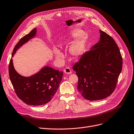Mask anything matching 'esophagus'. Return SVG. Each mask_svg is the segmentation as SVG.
I'll list each match as a JSON object with an SVG mask.
<instances>
[{"label": "esophagus", "mask_w": 134, "mask_h": 134, "mask_svg": "<svg viewBox=\"0 0 134 134\" xmlns=\"http://www.w3.org/2000/svg\"><path fill=\"white\" fill-rule=\"evenodd\" d=\"M63 72H64V73H65L66 74H70L72 73V72L71 71L70 68H68V67H67L65 69H64Z\"/></svg>", "instance_id": "1"}]
</instances>
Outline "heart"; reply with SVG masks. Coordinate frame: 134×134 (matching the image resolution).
<instances>
[{"mask_svg": "<svg viewBox=\"0 0 134 134\" xmlns=\"http://www.w3.org/2000/svg\"><path fill=\"white\" fill-rule=\"evenodd\" d=\"M69 38L74 39V41L69 48V53L72 57H78L82 55L85 51L86 41L88 38V34L86 32L80 30H74L69 33ZM54 53L56 59L59 61L63 59L64 55L61 52L55 49Z\"/></svg>", "mask_w": 134, "mask_h": 134, "instance_id": "1", "label": "heart"}]
</instances>
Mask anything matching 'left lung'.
<instances>
[{"label":"left lung","mask_w":134,"mask_h":134,"mask_svg":"<svg viewBox=\"0 0 134 134\" xmlns=\"http://www.w3.org/2000/svg\"><path fill=\"white\" fill-rule=\"evenodd\" d=\"M99 42L85 53L73 69L77 89L85 99L96 101L112 94L121 71L123 59L114 39L100 30Z\"/></svg>","instance_id":"8db88e82"}]
</instances>
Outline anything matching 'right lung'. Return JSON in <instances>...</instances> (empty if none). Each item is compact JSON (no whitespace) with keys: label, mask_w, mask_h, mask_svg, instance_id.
<instances>
[{"label":"right lung","mask_w":134,"mask_h":134,"mask_svg":"<svg viewBox=\"0 0 134 134\" xmlns=\"http://www.w3.org/2000/svg\"><path fill=\"white\" fill-rule=\"evenodd\" d=\"M36 28L22 37L15 46L12 57L16 51L36 36ZM9 73L17 96L23 102L31 106H40L49 102L56 94L63 75L62 71L45 66L30 77L22 76L15 69L12 59L10 61Z\"/></svg>","instance_id":"add662e5"}]
</instances>
